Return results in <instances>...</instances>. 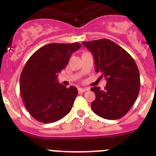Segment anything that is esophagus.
Instances as JSON below:
<instances>
[{
  "label": "esophagus",
  "mask_w": 156,
  "mask_h": 156,
  "mask_svg": "<svg viewBox=\"0 0 156 156\" xmlns=\"http://www.w3.org/2000/svg\"><path fill=\"white\" fill-rule=\"evenodd\" d=\"M78 93L79 94H81V93H84L86 92V91H87L88 89L87 88H78Z\"/></svg>",
  "instance_id": "obj_1"
}]
</instances>
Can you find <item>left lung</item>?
<instances>
[{
    "mask_svg": "<svg viewBox=\"0 0 156 156\" xmlns=\"http://www.w3.org/2000/svg\"><path fill=\"white\" fill-rule=\"evenodd\" d=\"M95 58V72L107 80L104 90L93 87L95 100L91 108L108 120L121 118L132 108L140 89V75L133 57L108 39L83 42Z\"/></svg>",
    "mask_w": 156,
    "mask_h": 156,
    "instance_id": "1",
    "label": "left lung"
}]
</instances>
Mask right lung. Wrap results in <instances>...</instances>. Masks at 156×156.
Masks as SVG:
<instances>
[{
	"label": "right lung",
	"instance_id": "right-lung-1",
	"mask_svg": "<svg viewBox=\"0 0 156 156\" xmlns=\"http://www.w3.org/2000/svg\"><path fill=\"white\" fill-rule=\"evenodd\" d=\"M82 45L49 44L28 59L20 76V94L29 113L42 123L63 118L73 106L78 90L57 82L58 73L66 68L71 54Z\"/></svg>",
	"mask_w": 156,
	"mask_h": 156
}]
</instances>
